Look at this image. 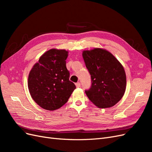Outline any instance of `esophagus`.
<instances>
[{"label":"esophagus","mask_w":152,"mask_h":152,"mask_svg":"<svg viewBox=\"0 0 152 152\" xmlns=\"http://www.w3.org/2000/svg\"><path fill=\"white\" fill-rule=\"evenodd\" d=\"M75 86L77 87H80V82H77V83L75 84Z\"/></svg>","instance_id":"1"}]
</instances>
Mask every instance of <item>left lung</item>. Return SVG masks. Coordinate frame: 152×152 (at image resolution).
Wrapping results in <instances>:
<instances>
[{"instance_id":"obj_1","label":"left lung","mask_w":152,"mask_h":152,"mask_svg":"<svg viewBox=\"0 0 152 152\" xmlns=\"http://www.w3.org/2000/svg\"><path fill=\"white\" fill-rule=\"evenodd\" d=\"M82 56L91 78V86L85 91L89 100L101 108L117 104L126 87V73L121 63L110 52L99 48L84 50Z\"/></svg>"}]
</instances>
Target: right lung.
<instances>
[{
    "instance_id": "add662e5",
    "label": "right lung",
    "mask_w": 152,
    "mask_h": 152,
    "mask_svg": "<svg viewBox=\"0 0 152 152\" xmlns=\"http://www.w3.org/2000/svg\"><path fill=\"white\" fill-rule=\"evenodd\" d=\"M68 51L52 49L41 56L31 70L28 86L31 98L47 110L61 108L70 98L75 85L69 80L66 66Z\"/></svg>"
}]
</instances>
